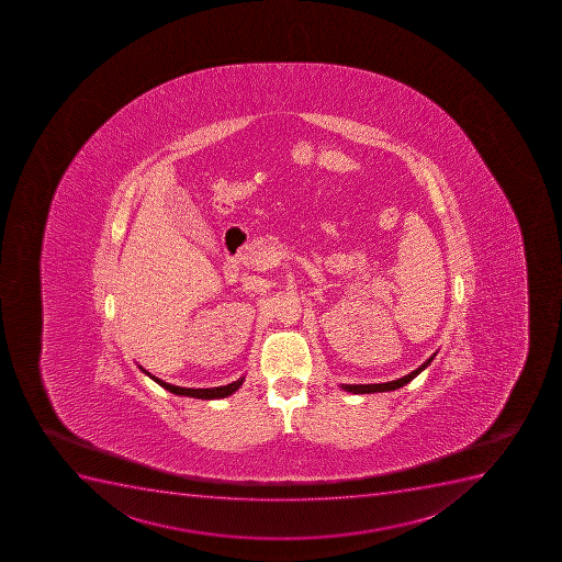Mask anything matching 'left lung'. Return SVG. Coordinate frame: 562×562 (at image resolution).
<instances>
[{
	"label": "left lung",
	"mask_w": 562,
	"mask_h": 562,
	"mask_svg": "<svg viewBox=\"0 0 562 562\" xmlns=\"http://www.w3.org/2000/svg\"><path fill=\"white\" fill-rule=\"evenodd\" d=\"M434 357L436 353L428 359V361L423 362L417 370L408 373V375H404V378L395 379V381H389V383L381 384H341L342 390H347V392H351V394H375V392H392V390L401 389L404 384H408L412 379L417 378L423 370H425L431 361H434Z\"/></svg>",
	"instance_id": "left-lung-1"
}]
</instances>
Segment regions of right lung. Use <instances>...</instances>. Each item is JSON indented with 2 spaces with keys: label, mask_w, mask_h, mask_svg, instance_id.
Here are the masks:
<instances>
[{
  "label": "right lung",
  "mask_w": 562,
  "mask_h": 562,
  "mask_svg": "<svg viewBox=\"0 0 562 562\" xmlns=\"http://www.w3.org/2000/svg\"><path fill=\"white\" fill-rule=\"evenodd\" d=\"M142 368V367H139ZM143 373H147L148 378L154 379L159 386H164L168 392H172L176 395H187V397L195 398H223L234 394L239 386H241L245 378L237 379L234 383L226 384V386H217V389H181V386H173V384L165 383L161 379L156 378L153 373H148L147 370H143Z\"/></svg>",
  "instance_id": "1"
}]
</instances>
